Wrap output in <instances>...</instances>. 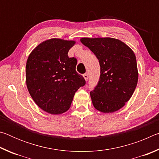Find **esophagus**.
Returning a JSON list of instances; mask_svg holds the SVG:
<instances>
[{"label":"esophagus","instance_id":"esophagus-1","mask_svg":"<svg viewBox=\"0 0 159 159\" xmlns=\"http://www.w3.org/2000/svg\"><path fill=\"white\" fill-rule=\"evenodd\" d=\"M83 78H84L86 81H87L88 79V74H84L83 75Z\"/></svg>","mask_w":159,"mask_h":159}]
</instances>
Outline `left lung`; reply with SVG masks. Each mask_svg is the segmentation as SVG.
<instances>
[{"label": "left lung", "mask_w": 159, "mask_h": 159, "mask_svg": "<svg viewBox=\"0 0 159 159\" xmlns=\"http://www.w3.org/2000/svg\"><path fill=\"white\" fill-rule=\"evenodd\" d=\"M80 41L95 54L100 65L98 83L90 92L94 107L103 113L118 111L130 99L138 84L134 53L112 38H82Z\"/></svg>", "instance_id": "obj_1"}]
</instances>
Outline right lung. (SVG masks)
<instances>
[{
    "label": "right lung",
    "mask_w": 159,
    "mask_h": 159,
    "mask_svg": "<svg viewBox=\"0 0 159 159\" xmlns=\"http://www.w3.org/2000/svg\"><path fill=\"white\" fill-rule=\"evenodd\" d=\"M74 41L60 39L40 43L29 55L26 82L29 94L40 108L51 114L69 109L73 98L85 80L76 71L77 60L69 57Z\"/></svg>",
    "instance_id": "1"
}]
</instances>
